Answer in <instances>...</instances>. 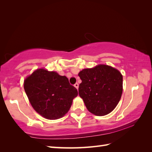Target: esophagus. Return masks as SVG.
<instances>
[{"label": "esophagus", "mask_w": 152, "mask_h": 152, "mask_svg": "<svg viewBox=\"0 0 152 152\" xmlns=\"http://www.w3.org/2000/svg\"><path fill=\"white\" fill-rule=\"evenodd\" d=\"M74 87H75V88L77 89H78V87H79V84H78V83H75V84H74Z\"/></svg>", "instance_id": "34e87169"}]
</instances>
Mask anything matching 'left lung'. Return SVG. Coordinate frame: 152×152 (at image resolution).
Returning a JSON list of instances; mask_svg holds the SVG:
<instances>
[{"label": "left lung", "mask_w": 152, "mask_h": 152, "mask_svg": "<svg viewBox=\"0 0 152 152\" xmlns=\"http://www.w3.org/2000/svg\"><path fill=\"white\" fill-rule=\"evenodd\" d=\"M78 76L82 80L79 95L90 112L102 116L116 107L123 91V76L118 70L99 64L91 69H83Z\"/></svg>", "instance_id": "left-lung-1"}]
</instances>
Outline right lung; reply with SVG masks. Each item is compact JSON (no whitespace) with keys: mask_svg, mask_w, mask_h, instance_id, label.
<instances>
[{"mask_svg":"<svg viewBox=\"0 0 152 152\" xmlns=\"http://www.w3.org/2000/svg\"><path fill=\"white\" fill-rule=\"evenodd\" d=\"M24 89L35 111L48 119L65 115L78 94L66 76L44 69L36 70L25 80Z\"/></svg>","mask_w":152,"mask_h":152,"instance_id":"add662e5","label":"right lung"}]
</instances>
